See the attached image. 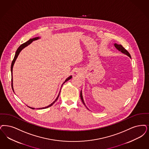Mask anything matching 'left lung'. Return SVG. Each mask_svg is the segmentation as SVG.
<instances>
[{
  "instance_id": "1",
  "label": "left lung",
  "mask_w": 149,
  "mask_h": 149,
  "mask_svg": "<svg viewBox=\"0 0 149 149\" xmlns=\"http://www.w3.org/2000/svg\"><path fill=\"white\" fill-rule=\"evenodd\" d=\"M114 46L115 47V48H116L119 51H120L121 53L125 54L126 55H127L128 56H129L130 58H131V55H130V53H129L121 45H119V44H118L115 43V44H114ZM80 98H81V101L83 102L84 105L86 107L85 104V102H84V101L83 97V95H82L81 91H80Z\"/></svg>"
}]
</instances>
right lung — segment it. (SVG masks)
Wrapping results in <instances>:
<instances>
[{
  "label": "right lung",
  "mask_w": 149,
  "mask_h": 149,
  "mask_svg": "<svg viewBox=\"0 0 149 149\" xmlns=\"http://www.w3.org/2000/svg\"><path fill=\"white\" fill-rule=\"evenodd\" d=\"M40 39V38L39 37H36V38H33V39H29L28 41H27L26 42H24L23 44H22L19 48H18V49L17 50V51H16V53H15V56H14V59L13 60V61H12V65H11V72H12V89L13 90V91H14V89H13V65H14V63H15V60L17 59V58H18V56L19 55V54L20 53V52L22 50V49H23L24 48H25L26 47H27L28 45H29L30 44H31L32 42H33V41H34V40H38V39ZM72 76H70V77H68L65 80V81L62 84V85H61V86H63V85L65 83L66 81H68L69 80H70V79H72ZM60 93H59V95L58 96V97H56V99L55 100V101H54L53 102H52L51 104H50L49 105H48L47 107H42V108H39V109H46V108H48L49 107H50L51 106H52L54 104L55 102V101H56L57 100H58V97H59V96ZM30 107L31 109H34L35 108H34V107Z\"/></svg>",
  "instance_id": "obj_1"
}]
</instances>
